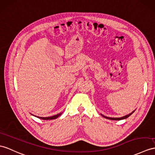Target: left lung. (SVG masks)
<instances>
[{"mask_svg":"<svg viewBox=\"0 0 155 155\" xmlns=\"http://www.w3.org/2000/svg\"><path fill=\"white\" fill-rule=\"evenodd\" d=\"M134 112V111H133L131 113H130V114H127V115H126V116H124V117H121V118H110V117H107V116H103V115H102V116H103V117H104L105 118H107V119H109V120H120L126 119V118H128V117H129L130 116H131L132 114H133Z\"/></svg>","mask_w":155,"mask_h":155,"instance_id":"8db88e82","label":"left lung"}]
</instances>
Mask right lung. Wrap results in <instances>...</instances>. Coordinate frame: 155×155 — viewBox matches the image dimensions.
Returning <instances> with one entry per match:
<instances>
[{"instance_id": "1", "label": "right lung", "mask_w": 155, "mask_h": 155, "mask_svg": "<svg viewBox=\"0 0 155 155\" xmlns=\"http://www.w3.org/2000/svg\"><path fill=\"white\" fill-rule=\"evenodd\" d=\"M62 114V113H60V114H56V115H54V116H50V117H38L37 116V118H39L40 119H42V120H53V119H56L57 118L58 116H60V115Z\"/></svg>"}]
</instances>
